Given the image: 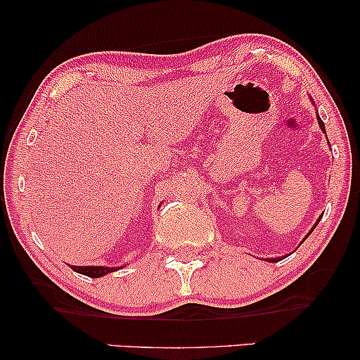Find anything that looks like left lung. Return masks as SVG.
Here are the masks:
<instances>
[{
    "label": "left lung",
    "instance_id": "8db88e82",
    "mask_svg": "<svg viewBox=\"0 0 360 360\" xmlns=\"http://www.w3.org/2000/svg\"><path fill=\"white\" fill-rule=\"evenodd\" d=\"M318 124H319V127H321V131L324 132V134H326V127H324V122L321 121V117H319V116H318ZM321 218H323V216H319V218H318V221H316V223H314V226H313V228H311V231H309V233H308V236L313 233V229H314V228H316V226H318V223H319V219H321ZM308 236H307V238H308ZM307 238H304V239L302 240V243H304V240H307ZM280 259H282V257H275V259H267V262H278V260H280Z\"/></svg>",
    "mask_w": 360,
    "mask_h": 360
}]
</instances>
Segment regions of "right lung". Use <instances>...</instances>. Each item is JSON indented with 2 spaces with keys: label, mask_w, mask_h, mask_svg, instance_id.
Segmentation results:
<instances>
[{
  "label": "right lung",
  "mask_w": 360,
  "mask_h": 360,
  "mask_svg": "<svg viewBox=\"0 0 360 360\" xmlns=\"http://www.w3.org/2000/svg\"><path fill=\"white\" fill-rule=\"evenodd\" d=\"M72 270H75L78 274H83L86 275V277H91V278H98V277H103V275L110 274V272H115V267H103V265H91V267H86V265H83V267H78V265H70Z\"/></svg>",
  "instance_id": "obj_1"
}]
</instances>
